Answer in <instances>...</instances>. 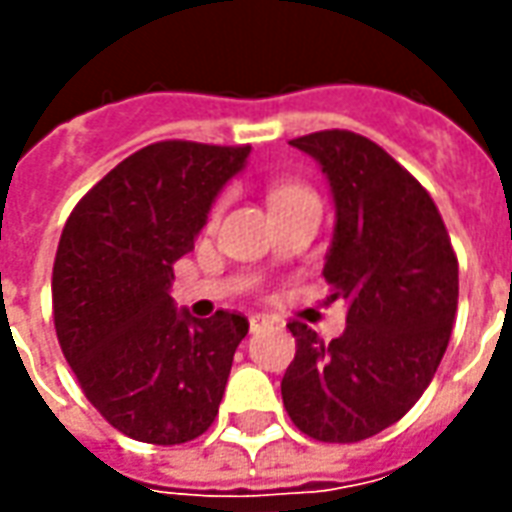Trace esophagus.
Masks as SVG:
<instances>
[{
  "mask_svg": "<svg viewBox=\"0 0 512 512\" xmlns=\"http://www.w3.org/2000/svg\"><path fill=\"white\" fill-rule=\"evenodd\" d=\"M268 323H271V318H268V315H249V329H252V332H257V329H263V326H268Z\"/></svg>",
  "mask_w": 512,
  "mask_h": 512,
  "instance_id": "1",
  "label": "esophagus"
}]
</instances>
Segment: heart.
Returning a JSON list of instances; mask_svg holds the SVG:
<instances>
[{
	"label": "heart",
	"mask_w": 512,
	"mask_h": 512,
	"mask_svg": "<svg viewBox=\"0 0 512 512\" xmlns=\"http://www.w3.org/2000/svg\"><path fill=\"white\" fill-rule=\"evenodd\" d=\"M301 197H315L307 186H296V183H282V186H274L271 194H268V202H271V208H277V205H285V202L301 200Z\"/></svg>",
	"instance_id": "heart-1"
}]
</instances>
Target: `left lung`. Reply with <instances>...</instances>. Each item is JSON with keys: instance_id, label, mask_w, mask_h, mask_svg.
Wrapping results in <instances>:
<instances>
[{"instance_id": "8db88e82", "label": "left lung", "mask_w": 512, "mask_h": 512, "mask_svg": "<svg viewBox=\"0 0 512 512\" xmlns=\"http://www.w3.org/2000/svg\"><path fill=\"white\" fill-rule=\"evenodd\" d=\"M290 145L332 186L323 279L329 301H348V326L323 343L307 323H288L296 356L282 403L310 439L354 444L395 425L436 376L458 310V257L436 202L373 139L332 128Z\"/></svg>"}]
</instances>
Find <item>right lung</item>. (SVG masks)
Instances as JSON below:
<instances>
[{
    "label": "right lung",
    "mask_w": 512,
    "mask_h": 512,
    "mask_svg": "<svg viewBox=\"0 0 512 512\" xmlns=\"http://www.w3.org/2000/svg\"><path fill=\"white\" fill-rule=\"evenodd\" d=\"M249 145L167 139L136 150L76 202L51 274L54 329L84 397L145 444H186L219 414L241 312L175 310L172 266L189 255Z\"/></svg>",
    "instance_id": "obj_1"
}]
</instances>
